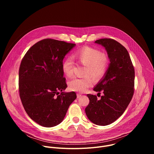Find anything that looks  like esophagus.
<instances>
[{
  "label": "esophagus",
  "mask_w": 154,
  "mask_h": 154,
  "mask_svg": "<svg viewBox=\"0 0 154 154\" xmlns=\"http://www.w3.org/2000/svg\"><path fill=\"white\" fill-rule=\"evenodd\" d=\"M82 97V95H81L80 94H79V93L77 94V98H80V97Z\"/></svg>",
  "instance_id": "1"
}]
</instances>
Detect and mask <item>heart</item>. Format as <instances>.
<instances>
[{
  "mask_svg": "<svg viewBox=\"0 0 154 154\" xmlns=\"http://www.w3.org/2000/svg\"><path fill=\"white\" fill-rule=\"evenodd\" d=\"M73 57L86 65L84 74L90 75L96 79L100 78L104 74L109 63L108 57L105 53L88 46L79 49L74 53ZM74 66L73 59L71 57L66 58L62 64L64 74L69 77L72 76ZM92 83L93 82L88 76L74 77L69 82V87L72 91L83 93Z\"/></svg>",
  "mask_w": 154,
  "mask_h": 154,
  "instance_id": "heart-1",
  "label": "heart"
}]
</instances>
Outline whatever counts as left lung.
<instances>
[{"label":"left lung","instance_id":"8db88e82","mask_svg":"<svg viewBox=\"0 0 154 154\" xmlns=\"http://www.w3.org/2000/svg\"><path fill=\"white\" fill-rule=\"evenodd\" d=\"M94 42L105 48L109 63L104 75L93 89L96 92L102 91L103 95L99 100L96 95L87 94L90 103L85 113L93 123L104 126L118 119L132 99L135 70L128 51L119 42L108 38Z\"/></svg>","mask_w":154,"mask_h":154}]
</instances>
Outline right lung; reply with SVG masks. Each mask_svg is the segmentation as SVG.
I'll list each match as a JSON object with an SVG mask.
<instances>
[{"instance_id": "right-lung-1", "label": "right lung", "mask_w": 154, "mask_h": 154, "mask_svg": "<svg viewBox=\"0 0 154 154\" xmlns=\"http://www.w3.org/2000/svg\"><path fill=\"white\" fill-rule=\"evenodd\" d=\"M76 45L52 39L32 46L21 61L19 71L20 98L25 110L35 122L46 127L58 125L69 105L77 98L66 93L62 64L65 55Z\"/></svg>"}]
</instances>
